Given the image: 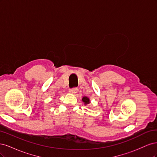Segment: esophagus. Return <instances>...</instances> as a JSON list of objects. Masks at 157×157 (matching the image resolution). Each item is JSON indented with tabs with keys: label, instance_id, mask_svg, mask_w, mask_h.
Instances as JSON below:
<instances>
[{
	"label": "esophagus",
	"instance_id": "obj_1",
	"mask_svg": "<svg viewBox=\"0 0 157 157\" xmlns=\"http://www.w3.org/2000/svg\"><path fill=\"white\" fill-rule=\"evenodd\" d=\"M77 88H71L69 90V92L71 93V94H75L77 92Z\"/></svg>",
	"mask_w": 157,
	"mask_h": 157
}]
</instances>
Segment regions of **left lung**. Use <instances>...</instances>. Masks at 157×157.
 <instances>
[{
  "label": "left lung",
  "instance_id": "left-lung-1",
  "mask_svg": "<svg viewBox=\"0 0 157 157\" xmlns=\"http://www.w3.org/2000/svg\"><path fill=\"white\" fill-rule=\"evenodd\" d=\"M82 101L84 103V105H88V104H89V103H90V99H89L88 98L86 97V96L83 97L82 99Z\"/></svg>",
  "mask_w": 157,
  "mask_h": 157
}]
</instances>
